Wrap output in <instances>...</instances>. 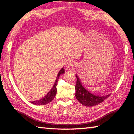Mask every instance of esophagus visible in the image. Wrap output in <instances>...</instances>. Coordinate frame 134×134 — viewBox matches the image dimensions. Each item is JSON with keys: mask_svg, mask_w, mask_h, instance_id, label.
Segmentation results:
<instances>
[{"mask_svg": "<svg viewBox=\"0 0 134 134\" xmlns=\"http://www.w3.org/2000/svg\"><path fill=\"white\" fill-rule=\"evenodd\" d=\"M73 64H74V62H73V61H72V60H69L66 63H65V68H66V69H70V67H71L72 65H73Z\"/></svg>", "mask_w": 134, "mask_h": 134, "instance_id": "obj_1", "label": "esophagus"}]
</instances>
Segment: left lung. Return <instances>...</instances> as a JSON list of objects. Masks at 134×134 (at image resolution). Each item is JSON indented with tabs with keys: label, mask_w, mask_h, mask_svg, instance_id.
Returning a JSON list of instances; mask_svg holds the SVG:
<instances>
[{
	"label": "left lung",
	"mask_w": 134,
	"mask_h": 134,
	"mask_svg": "<svg viewBox=\"0 0 134 134\" xmlns=\"http://www.w3.org/2000/svg\"><path fill=\"white\" fill-rule=\"evenodd\" d=\"M76 83L75 86V97L81 104L86 107H93L103 102L110 94L106 96H97L93 94L87 90L76 75Z\"/></svg>",
	"instance_id": "left-lung-1"
}]
</instances>
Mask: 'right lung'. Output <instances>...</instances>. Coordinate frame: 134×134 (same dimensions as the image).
<instances>
[{
	"label": "right lung",
	"mask_w": 134,
	"mask_h": 134,
	"mask_svg": "<svg viewBox=\"0 0 134 134\" xmlns=\"http://www.w3.org/2000/svg\"><path fill=\"white\" fill-rule=\"evenodd\" d=\"M64 73V70L63 68H62L58 73L53 86L52 87V88L51 89V90L49 91V92L47 94V95H45L43 98H41L40 99H39V100H36L35 101H33L31 102H32V104L37 105H45L52 101L53 99V98H55V97L56 94V93H57L56 86L57 85H58V81L59 79V76L60 75L63 74Z\"/></svg>",
	"instance_id": "right-lung-1"
}]
</instances>
